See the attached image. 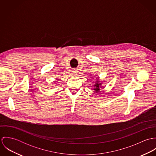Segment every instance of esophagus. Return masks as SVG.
Listing matches in <instances>:
<instances>
[{
    "instance_id": "esophagus-1",
    "label": "esophagus",
    "mask_w": 156,
    "mask_h": 156,
    "mask_svg": "<svg viewBox=\"0 0 156 156\" xmlns=\"http://www.w3.org/2000/svg\"><path fill=\"white\" fill-rule=\"evenodd\" d=\"M73 73H75V74H76V73H77V71L76 69H73Z\"/></svg>"
}]
</instances>
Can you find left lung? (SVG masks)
I'll return each instance as SVG.
<instances>
[{"label":"left lung","instance_id":"left-lung-1","mask_svg":"<svg viewBox=\"0 0 156 156\" xmlns=\"http://www.w3.org/2000/svg\"><path fill=\"white\" fill-rule=\"evenodd\" d=\"M94 87H95V88H94V90L95 93H97L100 90V88L101 87V83H100L99 80H97V82L95 83Z\"/></svg>","mask_w":156,"mask_h":156}]
</instances>
